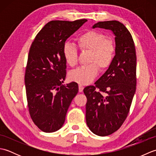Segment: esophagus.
Segmentation results:
<instances>
[{
	"label": "esophagus",
	"mask_w": 156,
	"mask_h": 156,
	"mask_svg": "<svg viewBox=\"0 0 156 156\" xmlns=\"http://www.w3.org/2000/svg\"><path fill=\"white\" fill-rule=\"evenodd\" d=\"M83 89H84V87H83V86L79 85V92H82V91H83Z\"/></svg>",
	"instance_id": "34e87169"
}]
</instances>
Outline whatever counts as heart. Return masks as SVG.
<instances>
[{
    "mask_svg": "<svg viewBox=\"0 0 156 156\" xmlns=\"http://www.w3.org/2000/svg\"><path fill=\"white\" fill-rule=\"evenodd\" d=\"M77 43L82 51L90 52L88 66H81L69 74L71 80L80 85H87L94 80L99 67L101 70L108 68L113 61L115 47L113 41L102 33L88 31L78 37ZM63 55L67 64L74 67L78 63V52L74 45L66 42L63 46Z\"/></svg>",
    "mask_w": 156,
    "mask_h": 156,
    "instance_id": "heart-1",
    "label": "heart"
}]
</instances>
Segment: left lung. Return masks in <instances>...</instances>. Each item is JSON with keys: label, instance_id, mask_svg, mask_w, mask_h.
Here are the masks:
<instances>
[{"label": "left lung", "instance_id": "8db88e82", "mask_svg": "<svg viewBox=\"0 0 156 156\" xmlns=\"http://www.w3.org/2000/svg\"><path fill=\"white\" fill-rule=\"evenodd\" d=\"M92 28L108 29L115 35L113 61L95 87L84 89L88 127L95 135L107 136L120 128L129 113L136 90V54L132 36L122 23L102 21ZM96 87L106 94L102 95Z\"/></svg>", "mask_w": 156, "mask_h": 156}]
</instances>
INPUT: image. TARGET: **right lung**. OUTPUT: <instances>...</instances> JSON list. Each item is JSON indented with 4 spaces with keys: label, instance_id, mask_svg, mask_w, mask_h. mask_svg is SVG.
<instances>
[{
    "label": "right lung",
    "instance_id": "add662e5",
    "mask_svg": "<svg viewBox=\"0 0 156 156\" xmlns=\"http://www.w3.org/2000/svg\"><path fill=\"white\" fill-rule=\"evenodd\" d=\"M87 19L51 21L39 31L29 52L25 75L29 113L34 123L46 133L59 130L78 85H62L66 76L63 46Z\"/></svg>",
    "mask_w": 156,
    "mask_h": 156
}]
</instances>
